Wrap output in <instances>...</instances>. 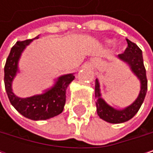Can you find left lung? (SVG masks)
I'll use <instances>...</instances> for the list:
<instances>
[{
	"instance_id": "left-lung-1",
	"label": "left lung",
	"mask_w": 153,
	"mask_h": 153,
	"mask_svg": "<svg viewBox=\"0 0 153 153\" xmlns=\"http://www.w3.org/2000/svg\"><path fill=\"white\" fill-rule=\"evenodd\" d=\"M126 40L128 42V47L124 53L118 55V57L123 62L127 63L130 67L132 73L137 77L141 83V89L137 98L135 100L133 104L122 110H117L113 107L110 106L101 97L100 85L98 79H96L95 96L97 98V111L98 116L102 120L109 123H123L132 119L139 111L147 92V78L145 67L143 65L142 50L136 43L130 42L128 39Z\"/></svg>"
}]
</instances>
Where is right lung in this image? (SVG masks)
Instances as JSON below:
<instances>
[{
    "mask_svg": "<svg viewBox=\"0 0 153 153\" xmlns=\"http://www.w3.org/2000/svg\"><path fill=\"white\" fill-rule=\"evenodd\" d=\"M38 38L39 35L32 40L17 42L12 47L4 67V84L10 104L20 114L33 120H44L57 116L63 111L66 88L75 77L74 74L58 77L54 86L45 90L43 94L26 98L16 96L12 91V81L18 72L19 58L26 46Z\"/></svg>",
    "mask_w": 153,
    "mask_h": 153,
    "instance_id": "obj_1",
    "label": "right lung"
}]
</instances>
